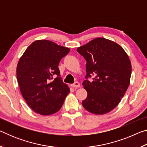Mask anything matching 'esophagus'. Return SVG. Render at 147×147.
<instances>
[{"mask_svg":"<svg viewBox=\"0 0 147 147\" xmlns=\"http://www.w3.org/2000/svg\"><path fill=\"white\" fill-rule=\"evenodd\" d=\"M71 86L73 87V88H79V87L80 86V84L78 82H75L73 84H71Z\"/></svg>","mask_w":147,"mask_h":147,"instance_id":"1","label":"esophagus"}]
</instances>
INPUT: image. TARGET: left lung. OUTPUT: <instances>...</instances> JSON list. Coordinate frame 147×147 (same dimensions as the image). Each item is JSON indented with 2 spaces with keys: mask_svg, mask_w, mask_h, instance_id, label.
<instances>
[{
  "mask_svg": "<svg viewBox=\"0 0 147 147\" xmlns=\"http://www.w3.org/2000/svg\"><path fill=\"white\" fill-rule=\"evenodd\" d=\"M87 61L86 78L94 75L93 80L83 82L88 92L84 108L89 112L103 115L120 102L130 85L131 65L123 47L113 41L97 38L76 49Z\"/></svg>",
  "mask_w": 147,
  "mask_h": 147,
  "instance_id": "1",
  "label": "left lung"
}]
</instances>
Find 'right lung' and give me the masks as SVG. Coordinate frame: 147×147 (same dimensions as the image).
<instances>
[{"label":"right lung","instance_id":"1","mask_svg":"<svg viewBox=\"0 0 147 147\" xmlns=\"http://www.w3.org/2000/svg\"><path fill=\"white\" fill-rule=\"evenodd\" d=\"M69 51L67 47L41 39L34 41L20 58L17 66L20 91L36 113L52 115L63 105L70 89L61 79L58 67Z\"/></svg>","mask_w":147,"mask_h":147}]
</instances>
